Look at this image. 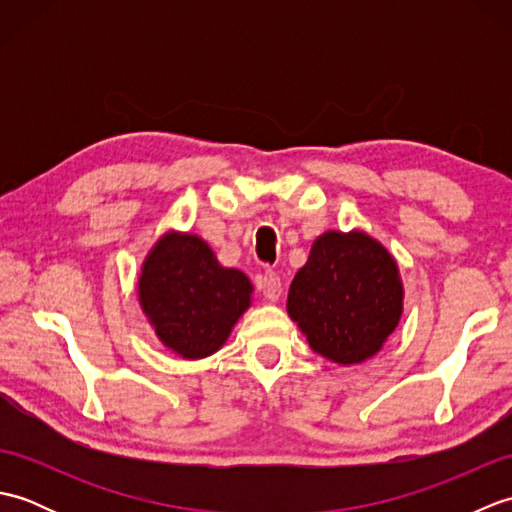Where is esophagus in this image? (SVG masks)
<instances>
[{"mask_svg": "<svg viewBox=\"0 0 512 512\" xmlns=\"http://www.w3.org/2000/svg\"><path fill=\"white\" fill-rule=\"evenodd\" d=\"M257 288L262 290V295L268 301H277L281 297V279H279V275L275 273V270H266V273L259 277Z\"/></svg>", "mask_w": 512, "mask_h": 512, "instance_id": "esophagus-1", "label": "esophagus"}]
</instances>
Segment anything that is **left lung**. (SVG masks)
I'll return each mask as SVG.
<instances>
[{
    "label": "left lung",
    "instance_id": "obj_1",
    "mask_svg": "<svg viewBox=\"0 0 512 512\" xmlns=\"http://www.w3.org/2000/svg\"><path fill=\"white\" fill-rule=\"evenodd\" d=\"M288 314L317 354L341 365L363 363L400 321L394 257L361 231L323 233L292 279Z\"/></svg>",
    "mask_w": 512,
    "mask_h": 512
}]
</instances>
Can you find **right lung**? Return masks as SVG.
<instances>
[{"mask_svg":"<svg viewBox=\"0 0 512 512\" xmlns=\"http://www.w3.org/2000/svg\"><path fill=\"white\" fill-rule=\"evenodd\" d=\"M253 286L244 273L224 268L198 235L167 233L151 248L138 297L158 339L182 358L220 350L250 306Z\"/></svg>","mask_w":512,"mask_h":512,"instance_id":"1","label":"right lung"}]
</instances>
